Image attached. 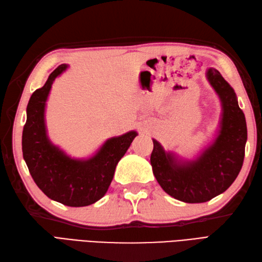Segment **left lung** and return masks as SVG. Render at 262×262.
Instances as JSON below:
<instances>
[{"mask_svg": "<svg viewBox=\"0 0 262 262\" xmlns=\"http://www.w3.org/2000/svg\"><path fill=\"white\" fill-rule=\"evenodd\" d=\"M207 79L222 106L219 135L194 160H178L153 139L150 162L157 181L169 195L187 203L211 200L231 186L245 159L247 123L237 95L218 70L208 69Z\"/></svg>", "mask_w": 262, "mask_h": 262, "instance_id": "8db88e82", "label": "left lung"}]
</instances>
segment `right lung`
Here are the masks:
<instances>
[{
    "label": "right lung",
    "instance_id": "1",
    "mask_svg": "<svg viewBox=\"0 0 262 262\" xmlns=\"http://www.w3.org/2000/svg\"><path fill=\"white\" fill-rule=\"evenodd\" d=\"M67 69V64L57 67L46 84L31 95L22 151L32 178L44 194L64 206L85 207L106 193L118 162L138 133L130 131L106 140L93 157L85 160L70 158L51 142L44 120L46 103L54 80Z\"/></svg>",
    "mask_w": 262,
    "mask_h": 262
}]
</instances>
